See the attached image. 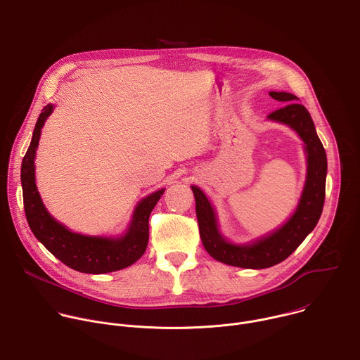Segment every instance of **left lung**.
<instances>
[{
  "label": "left lung",
  "mask_w": 360,
  "mask_h": 360,
  "mask_svg": "<svg viewBox=\"0 0 360 360\" xmlns=\"http://www.w3.org/2000/svg\"><path fill=\"white\" fill-rule=\"evenodd\" d=\"M278 102L286 103L268 115V119L291 126L305 143L308 153L307 183L301 201L292 217L279 230L268 237L259 238L250 245H234L227 243L219 233L214 210L204 193L191 186L195 198V214L200 238L205 251L220 262L241 268H269L288 258L318 224L323 202L326 183V153L316 134L309 112L298 102V98L286 92H269Z\"/></svg>",
  "instance_id": "obj_1"
}]
</instances>
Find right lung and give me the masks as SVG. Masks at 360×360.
Masks as SVG:
<instances>
[{"instance_id": "1", "label": "right lung", "mask_w": 360, "mask_h": 360, "mask_svg": "<svg viewBox=\"0 0 360 360\" xmlns=\"http://www.w3.org/2000/svg\"><path fill=\"white\" fill-rule=\"evenodd\" d=\"M52 109V105L42 109L21 166L24 210L30 229L52 255L72 269L85 274H106L123 269L145 254L149 243L150 212L163 195L165 188L137 204L129 231L122 238L88 237L65 229L51 217L35 186V152L41 129Z\"/></svg>"}]
</instances>
